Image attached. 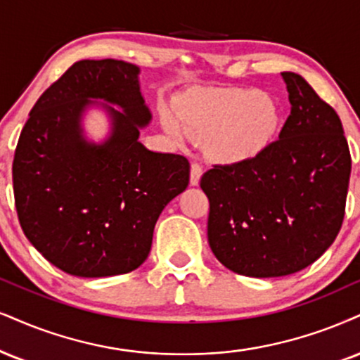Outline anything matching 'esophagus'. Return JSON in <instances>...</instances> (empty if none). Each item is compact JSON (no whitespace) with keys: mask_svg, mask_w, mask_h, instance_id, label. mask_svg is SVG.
<instances>
[{"mask_svg":"<svg viewBox=\"0 0 360 360\" xmlns=\"http://www.w3.org/2000/svg\"><path fill=\"white\" fill-rule=\"evenodd\" d=\"M203 173V168L200 163H192V167H190V185H198L200 184V176Z\"/></svg>","mask_w":360,"mask_h":360,"instance_id":"esophagus-1","label":"esophagus"}]
</instances>
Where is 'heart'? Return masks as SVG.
I'll return each mask as SVG.
<instances>
[{"label":"heart","instance_id":"1","mask_svg":"<svg viewBox=\"0 0 360 360\" xmlns=\"http://www.w3.org/2000/svg\"><path fill=\"white\" fill-rule=\"evenodd\" d=\"M160 120L176 143L207 140L208 153L220 162H242L272 143L281 113L259 90H207L181 101L176 113L163 108Z\"/></svg>","mask_w":360,"mask_h":360}]
</instances>
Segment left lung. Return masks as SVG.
Masks as SVG:
<instances>
[{"label":"left lung","instance_id":"8db88e82","mask_svg":"<svg viewBox=\"0 0 360 360\" xmlns=\"http://www.w3.org/2000/svg\"><path fill=\"white\" fill-rule=\"evenodd\" d=\"M290 115L255 157L214 165L200 187L210 202L208 243L247 277H283L314 264L342 227L350 152L339 115L300 75L282 73Z\"/></svg>","mask_w":360,"mask_h":360}]
</instances>
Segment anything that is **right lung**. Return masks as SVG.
<instances>
[{
  "instance_id": "obj_1",
  "label": "right lung",
  "mask_w": 360,
  "mask_h": 360,
  "mask_svg": "<svg viewBox=\"0 0 360 360\" xmlns=\"http://www.w3.org/2000/svg\"><path fill=\"white\" fill-rule=\"evenodd\" d=\"M139 75L136 65L112 58L77 61L39 96L18 140L13 190L21 229L70 275L139 269L162 210L188 187L187 158L152 152L139 140L152 120ZM91 105L112 122L101 144L82 130Z\"/></svg>"
}]
</instances>
